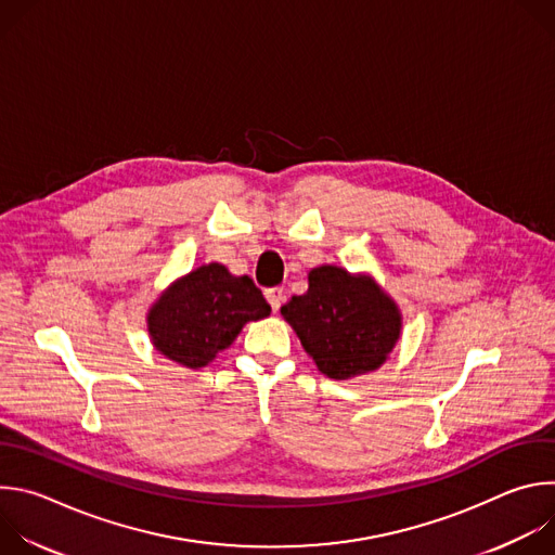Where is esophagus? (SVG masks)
Listing matches in <instances>:
<instances>
[{
	"label": "esophagus",
	"mask_w": 555,
	"mask_h": 555,
	"mask_svg": "<svg viewBox=\"0 0 555 555\" xmlns=\"http://www.w3.org/2000/svg\"><path fill=\"white\" fill-rule=\"evenodd\" d=\"M266 298H268L272 311H279V307H281L283 300H285V294H283L281 287H272V289H266Z\"/></svg>",
	"instance_id": "esophagus-1"
}]
</instances>
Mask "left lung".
<instances>
[{
	"mask_svg": "<svg viewBox=\"0 0 555 555\" xmlns=\"http://www.w3.org/2000/svg\"><path fill=\"white\" fill-rule=\"evenodd\" d=\"M307 292L281 307L285 323L321 373L353 379L377 371L402 338V311L371 274L319 266Z\"/></svg>",
	"mask_w": 555,
	"mask_h": 555,
	"instance_id": "obj_1",
	"label": "left lung"
}]
</instances>
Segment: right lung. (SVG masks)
Returning <instances> with one entry per match:
<instances>
[{"label": "right lung", "instance_id": "add662e5", "mask_svg": "<svg viewBox=\"0 0 555 555\" xmlns=\"http://www.w3.org/2000/svg\"><path fill=\"white\" fill-rule=\"evenodd\" d=\"M266 315L270 305L250 276L206 263L176 279L153 300L146 332L157 353L197 371L225 351L246 323Z\"/></svg>", "mask_w": 555, "mask_h": 555}]
</instances>
